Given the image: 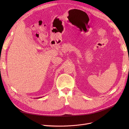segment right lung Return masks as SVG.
I'll use <instances>...</instances> for the list:
<instances>
[{"label": "right lung", "mask_w": 129, "mask_h": 129, "mask_svg": "<svg viewBox=\"0 0 129 129\" xmlns=\"http://www.w3.org/2000/svg\"><path fill=\"white\" fill-rule=\"evenodd\" d=\"M42 97H39V98H37V99H38V98H42Z\"/></svg>", "instance_id": "1"}]
</instances>
